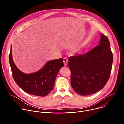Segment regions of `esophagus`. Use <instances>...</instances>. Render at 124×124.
<instances>
[{
  "label": "esophagus",
  "instance_id": "1",
  "mask_svg": "<svg viewBox=\"0 0 124 124\" xmlns=\"http://www.w3.org/2000/svg\"><path fill=\"white\" fill-rule=\"evenodd\" d=\"M68 59H67L66 58H64L63 59V63H64V65L66 66L68 64Z\"/></svg>",
  "mask_w": 124,
  "mask_h": 124
}]
</instances>
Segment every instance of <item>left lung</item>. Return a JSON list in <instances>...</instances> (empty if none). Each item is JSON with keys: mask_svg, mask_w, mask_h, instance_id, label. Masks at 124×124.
Wrapping results in <instances>:
<instances>
[{"mask_svg": "<svg viewBox=\"0 0 124 124\" xmlns=\"http://www.w3.org/2000/svg\"><path fill=\"white\" fill-rule=\"evenodd\" d=\"M101 37L99 45L86 54H78L69 58L70 84L80 95H89L98 92L109 79L113 54L108 38L102 34Z\"/></svg>", "mask_w": 124, "mask_h": 124, "instance_id": "1", "label": "left lung"}]
</instances>
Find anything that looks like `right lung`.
Listing matches in <instances>:
<instances>
[{
  "label": "right lung",
  "instance_id": "obj_1",
  "mask_svg": "<svg viewBox=\"0 0 124 124\" xmlns=\"http://www.w3.org/2000/svg\"><path fill=\"white\" fill-rule=\"evenodd\" d=\"M9 63L13 77L16 83L25 92L35 96L47 95L54 87L59 70L64 66L63 59L51 60L38 71L26 74L17 68L15 64L12 54V46L9 54Z\"/></svg>",
  "mask_w": 124,
  "mask_h": 124
}]
</instances>
